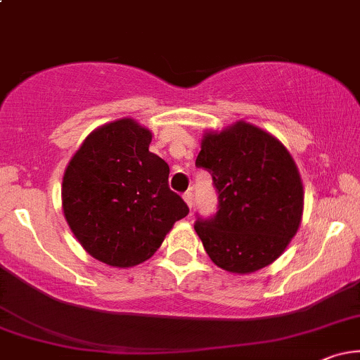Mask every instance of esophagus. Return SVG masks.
<instances>
[{
    "label": "esophagus",
    "instance_id": "34e87169",
    "mask_svg": "<svg viewBox=\"0 0 360 360\" xmlns=\"http://www.w3.org/2000/svg\"><path fill=\"white\" fill-rule=\"evenodd\" d=\"M183 198H184L186 203H188L189 208H193V206H194V201H196V200H194V193L191 191V189H189V191H186Z\"/></svg>",
    "mask_w": 360,
    "mask_h": 360
}]
</instances>
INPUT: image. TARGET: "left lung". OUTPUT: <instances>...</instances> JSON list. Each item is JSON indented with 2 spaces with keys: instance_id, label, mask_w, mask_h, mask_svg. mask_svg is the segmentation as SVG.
Returning a JSON list of instances; mask_svg holds the SVG:
<instances>
[{
  "instance_id": "8db88e82",
  "label": "left lung",
  "mask_w": 360,
  "mask_h": 360,
  "mask_svg": "<svg viewBox=\"0 0 360 360\" xmlns=\"http://www.w3.org/2000/svg\"><path fill=\"white\" fill-rule=\"evenodd\" d=\"M196 167L213 177L217 213L196 214L194 230L221 269L247 274L269 266L295 237L303 184L283 143L245 122L206 134Z\"/></svg>"
}]
</instances>
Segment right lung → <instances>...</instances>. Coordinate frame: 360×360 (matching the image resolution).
<instances>
[{
  "mask_svg": "<svg viewBox=\"0 0 360 360\" xmlns=\"http://www.w3.org/2000/svg\"><path fill=\"white\" fill-rule=\"evenodd\" d=\"M152 134L130 118L103 125L65 169L62 208L81 245L113 267L154 255L169 230L189 213L169 188V166L148 150Z\"/></svg>",
  "mask_w": 360,
  "mask_h": 360,
  "instance_id": "obj_1",
  "label": "right lung"
}]
</instances>
